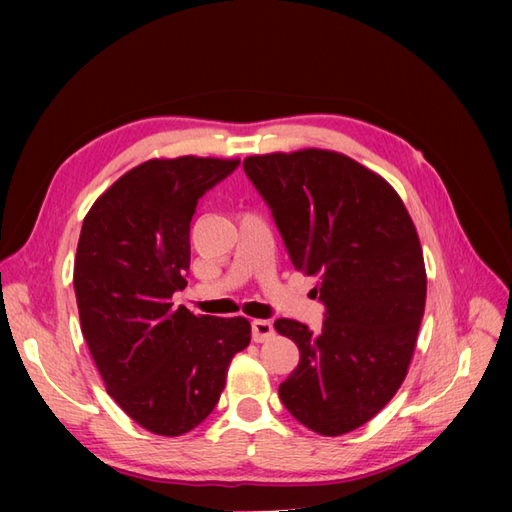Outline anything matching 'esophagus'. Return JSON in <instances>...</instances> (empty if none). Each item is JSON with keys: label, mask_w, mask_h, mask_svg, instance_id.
Returning <instances> with one entry per match:
<instances>
[{"label": "esophagus", "mask_w": 512, "mask_h": 512, "mask_svg": "<svg viewBox=\"0 0 512 512\" xmlns=\"http://www.w3.org/2000/svg\"><path fill=\"white\" fill-rule=\"evenodd\" d=\"M273 324L269 320H252V339L256 344L267 342L269 337H273Z\"/></svg>", "instance_id": "1"}]
</instances>
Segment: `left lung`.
<instances>
[{
  "instance_id": "1",
  "label": "left lung",
  "mask_w": 512,
  "mask_h": 512,
  "mask_svg": "<svg viewBox=\"0 0 512 512\" xmlns=\"http://www.w3.org/2000/svg\"><path fill=\"white\" fill-rule=\"evenodd\" d=\"M297 271L316 277L320 331L275 320L299 346L280 384L286 410L320 436L371 421L404 382L425 314L421 241L399 194L344 153L301 149L243 160Z\"/></svg>"
}]
</instances>
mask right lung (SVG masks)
<instances>
[{
	"mask_svg": "<svg viewBox=\"0 0 512 512\" xmlns=\"http://www.w3.org/2000/svg\"><path fill=\"white\" fill-rule=\"evenodd\" d=\"M239 160L153 158L134 166L85 215L74 260L83 337L106 393L158 436H183L211 414L232 356L250 344L245 318L194 316L188 286L198 198Z\"/></svg>",
	"mask_w": 512,
	"mask_h": 512,
	"instance_id": "add662e5",
	"label": "right lung"
}]
</instances>
